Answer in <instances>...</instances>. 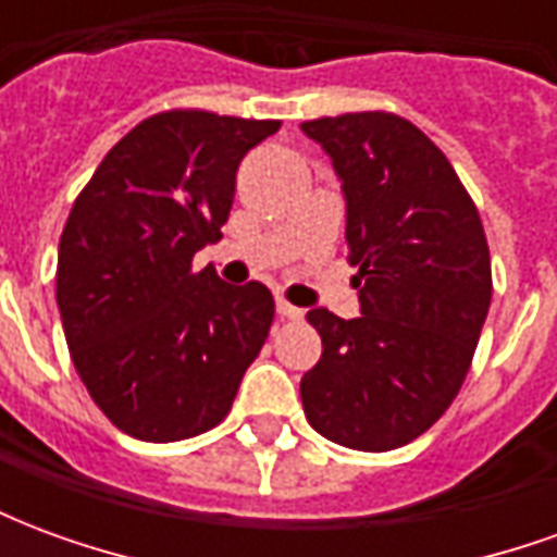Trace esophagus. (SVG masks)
<instances>
[{"instance_id": "obj_1", "label": "esophagus", "mask_w": 557, "mask_h": 557, "mask_svg": "<svg viewBox=\"0 0 557 557\" xmlns=\"http://www.w3.org/2000/svg\"><path fill=\"white\" fill-rule=\"evenodd\" d=\"M277 313L283 315V319H304L301 307H295V304H289L286 298H277Z\"/></svg>"}]
</instances>
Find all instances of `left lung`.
<instances>
[{
    "mask_svg": "<svg viewBox=\"0 0 557 557\" xmlns=\"http://www.w3.org/2000/svg\"><path fill=\"white\" fill-rule=\"evenodd\" d=\"M346 199L361 315L313 307L322 358L304 414L331 442L382 454L418 438L466 382L492 301L490 247L459 175L423 131L391 113L304 122Z\"/></svg>",
    "mask_w": 557,
    "mask_h": 557,
    "instance_id": "obj_1",
    "label": "left lung"
}]
</instances>
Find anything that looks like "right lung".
<instances>
[{"label": "right lung", "mask_w": 557, "mask_h": 557, "mask_svg": "<svg viewBox=\"0 0 557 557\" xmlns=\"http://www.w3.org/2000/svg\"><path fill=\"white\" fill-rule=\"evenodd\" d=\"M277 131L202 110L151 115L71 208L55 268L67 349L98 409L139 442L218 426L265 343L271 292L190 262L230 220L244 154Z\"/></svg>", "instance_id": "right-lung-1"}]
</instances>
